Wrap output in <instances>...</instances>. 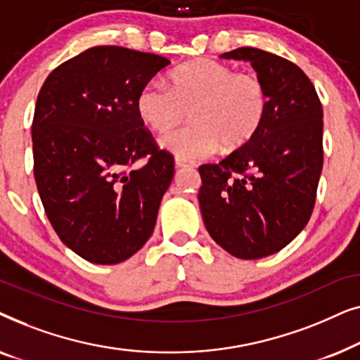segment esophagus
<instances>
[{
  "label": "esophagus",
  "instance_id": "obj_1",
  "mask_svg": "<svg viewBox=\"0 0 360 360\" xmlns=\"http://www.w3.org/2000/svg\"><path fill=\"white\" fill-rule=\"evenodd\" d=\"M195 164L193 162H188V160H184V159H176L175 160V169H186V167H193Z\"/></svg>",
  "mask_w": 360,
  "mask_h": 360
}]
</instances>
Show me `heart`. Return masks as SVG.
<instances>
[{
    "instance_id": "heart-1",
    "label": "heart",
    "mask_w": 360,
    "mask_h": 360,
    "mask_svg": "<svg viewBox=\"0 0 360 360\" xmlns=\"http://www.w3.org/2000/svg\"><path fill=\"white\" fill-rule=\"evenodd\" d=\"M269 90L262 78L236 72L211 58L181 63L170 73V88L149 82L136 98L139 120L157 134H167L190 112L191 124L162 139L176 159L213 155L221 144L236 150L248 144L269 111Z\"/></svg>"
}]
</instances>
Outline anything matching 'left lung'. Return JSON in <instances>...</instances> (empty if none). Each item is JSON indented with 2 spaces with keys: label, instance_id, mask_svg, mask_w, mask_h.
Here are the masks:
<instances>
[{
  "label": "left lung",
  "instance_id": "8db88e82",
  "mask_svg": "<svg viewBox=\"0 0 360 360\" xmlns=\"http://www.w3.org/2000/svg\"><path fill=\"white\" fill-rule=\"evenodd\" d=\"M221 58L249 62L269 90L252 139L198 172L200 210L214 243L238 259H262L307 226L323 170V106L298 65L254 47Z\"/></svg>",
  "mask_w": 360,
  "mask_h": 360
}]
</instances>
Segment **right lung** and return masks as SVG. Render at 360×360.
<instances>
[{
	"label": "right lung",
	"mask_w": 360,
	"mask_h": 360,
	"mask_svg": "<svg viewBox=\"0 0 360 360\" xmlns=\"http://www.w3.org/2000/svg\"><path fill=\"white\" fill-rule=\"evenodd\" d=\"M169 63L155 53L98 46L58 65L39 91V196L62 243L88 262L120 264L154 231L175 162L139 120L136 98ZM139 158L146 165L132 169Z\"/></svg>",
	"instance_id": "obj_1"
}]
</instances>
